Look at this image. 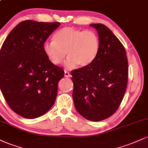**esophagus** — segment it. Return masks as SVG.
I'll return each mask as SVG.
<instances>
[{
  "mask_svg": "<svg viewBox=\"0 0 148 148\" xmlns=\"http://www.w3.org/2000/svg\"><path fill=\"white\" fill-rule=\"evenodd\" d=\"M70 76H71V75H70V74H69V72H67V71H65V77L69 78V77H70Z\"/></svg>",
  "mask_w": 148,
  "mask_h": 148,
  "instance_id": "obj_1",
  "label": "esophagus"
}]
</instances>
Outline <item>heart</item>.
Instances as JSON below:
<instances>
[{"mask_svg":"<svg viewBox=\"0 0 148 148\" xmlns=\"http://www.w3.org/2000/svg\"><path fill=\"white\" fill-rule=\"evenodd\" d=\"M43 51L54 65L62 63L67 55L64 66L72 69L77 65L86 67L97 58L100 49V40L92 30H83L67 27L55 33L54 40L43 44Z\"/></svg>","mask_w":148,"mask_h":148,"instance_id":"1","label":"heart"}]
</instances>
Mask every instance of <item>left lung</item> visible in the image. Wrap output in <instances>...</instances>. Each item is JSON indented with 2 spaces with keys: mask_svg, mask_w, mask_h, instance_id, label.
Returning a JSON list of instances; mask_svg holds the SVG:
<instances>
[{
  "mask_svg": "<svg viewBox=\"0 0 148 148\" xmlns=\"http://www.w3.org/2000/svg\"><path fill=\"white\" fill-rule=\"evenodd\" d=\"M97 31L100 49L86 67L71 72L76 110L92 121H100L116 111L127 83L128 62L125 48L108 27L91 24Z\"/></svg>",
  "mask_w": 148,
  "mask_h": 148,
  "instance_id": "1",
  "label": "left lung"
}]
</instances>
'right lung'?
Returning a JSON list of instances; mask_svg holds the SVG:
<instances>
[{"instance_id":"add662e5","label":"right lung","mask_w":148,"mask_h":148,"mask_svg":"<svg viewBox=\"0 0 148 148\" xmlns=\"http://www.w3.org/2000/svg\"><path fill=\"white\" fill-rule=\"evenodd\" d=\"M60 23L25 21L5 39L0 51V88L16 113L38 118L56 100L64 71L48 59L43 44Z\"/></svg>"}]
</instances>
